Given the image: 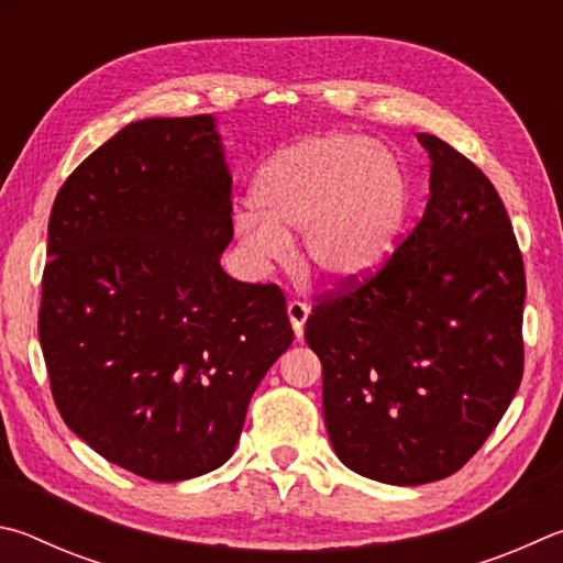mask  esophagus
Instances as JSON below:
<instances>
[{"mask_svg": "<svg viewBox=\"0 0 563 563\" xmlns=\"http://www.w3.org/2000/svg\"><path fill=\"white\" fill-rule=\"evenodd\" d=\"M287 313H289L294 333H297V339H301L303 336V323H307V319H309V303L294 299V301H289Z\"/></svg>", "mask_w": 563, "mask_h": 563, "instance_id": "1", "label": "esophagus"}]
</instances>
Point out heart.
I'll list each match as a JSON object with an SVG mask.
<instances>
[{
    "mask_svg": "<svg viewBox=\"0 0 563 563\" xmlns=\"http://www.w3.org/2000/svg\"><path fill=\"white\" fill-rule=\"evenodd\" d=\"M254 205L234 212V234L252 260L284 262L291 236L303 234L307 272L351 287L396 250L408 180L386 147L358 135H323L276 155L254 185Z\"/></svg>",
    "mask_w": 563,
    "mask_h": 563,
    "instance_id": "obj_1",
    "label": "heart"
}]
</instances>
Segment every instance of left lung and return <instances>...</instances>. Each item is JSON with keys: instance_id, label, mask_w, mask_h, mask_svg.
I'll list each match as a JSON object with an SVG mask.
<instances>
[{"instance_id": "1", "label": "left lung", "mask_w": 563, "mask_h": 563, "mask_svg": "<svg viewBox=\"0 0 563 563\" xmlns=\"http://www.w3.org/2000/svg\"><path fill=\"white\" fill-rule=\"evenodd\" d=\"M420 222L366 282L313 297L309 349L343 465L416 487L467 465L525 376V262L479 167L435 135Z\"/></svg>"}]
</instances>
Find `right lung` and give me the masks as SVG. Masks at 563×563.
Here are the masks:
<instances>
[{
    "instance_id": "add662e5",
    "label": "right lung",
    "mask_w": 563,
    "mask_h": 563,
    "mask_svg": "<svg viewBox=\"0 0 563 563\" xmlns=\"http://www.w3.org/2000/svg\"><path fill=\"white\" fill-rule=\"evenodd\" d=\"M232 177L212 115L145 118L66 177L48 217L38 341L58 412L153 482L232 457L246 406L291 346L276 284L227 276Z\"/></svg>"
}]
</instances>
